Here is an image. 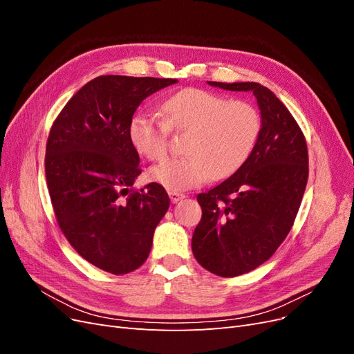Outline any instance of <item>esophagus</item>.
Segmentation results:
<instances>
[{"instance_id":"34e87169","label":"esophagus","mask_w":354,"mask_h":354,"mask_svg":"<svg viewBox=\"0 0 354 354\" xmlns=\"http://www.w3.org/2000/svg\"><path fill=\"white\" fill-rule=\"evenodd\" d=\"M168 195H169V199H171V202H173V203H177L178 201L186 198L183 194H180V192H169Z\"/></svg>"}]
</instances>
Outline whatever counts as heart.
Here are the masks:
<instances>
[{"mask_svg": "<svg viewBox=\"0 0 354 354\" xmlns=\"http://www.w3.org/2000/svg\"><path fill=\"white\" fill-rule=\"evenodd\" d=\"M160 113L162 118L137 112L128 136L138 155L158 162L167 156L169 133H186V155L149 171V178L171 192L198 187L212 176L224 178L236 173L251 156L263 128L252 103L194 87L168 95L160 103Z\"/></svg>", "mask_w": 354, "mask_h": 354, "instance_id": "heart-1", "label": "heart"}]
</instances>
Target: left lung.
<instances>
[{"mask_svg":"<svg viewBox=\"0 0 354 354\" xmlns=\"http://www.w3.org/2000/svg\"><path fill=\"white\" fill-rule=\"evenodd\" d=\"M209 85L252 91L263 128L251 156L221 185L199 194L192 251L208 272L233 277L267 261L292 229L308 178L306 137L276 95L257 82Z\"/></svg>","mask_w":354,"mask_h":354,"instance_id":"8db88e82","label":"left lung"}]
</instances>
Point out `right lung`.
I'll return each instance as SVG.
<instances>
[{"label":"right lung","mask_w":354,"mask_h":354,"mask_svg":"<svg viewBox=\"0 0 354 354\" xmlns=\"http://www.w3.org/2000/svg\"><path fill=\"white\" fill-rule=\"evenodd\" d=\"M174 78L102 75L65 104L50 128L46 178L62 233L84 260L112 274L140 267L169 198L142 173L128 125L140 103Z\"/></svg>","instance_id":"1"}]
</instances>
